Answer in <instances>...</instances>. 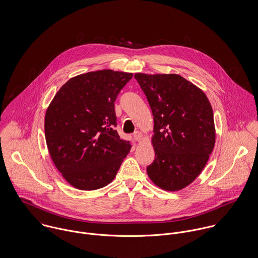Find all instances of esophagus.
Masks as SVG:
<instances>
[{"mask_svg": "<svg viewBox=\"0 0 258 258\" xmlns=\"http://www.w3.org/2000/svg\"><path fill=\"white\" fill-rule=\"evenodd\" d=\"M133 136H134V139H135L136 141H140L141 138H142V133L139 132V131H136Z\"/></svg>", "mask_w": 258, "mask_h": 258, "instance_id": "1", "label": "esophagus"}]
</instances>
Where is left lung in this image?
<instances>
[{
  "instance_id": "obj_1",
  "label": "left lung",
  "mask_w": 258,
  "mask_h": 258,
  "mask_svg": "<svg viewBox=\"0 0 258 258\" xmlns=\"http://www.w3.org/2000/svg\"><path fill=\"white\" fill-rule=\"evenodd\" d=\"M154 116L151 181L176 191L191 184L216 143L212 105L205 92L179 74H135Z\"/></svg>"
}]
</instances>
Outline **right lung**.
Listing matches in <instances>:
<instances>
[{
    "label": "right lung",
    "mask_w": 258,
    "mask_h": 258,
    "mask_svg": "<svg viewBox=\"0 0 258 258\" xmlns=\"http://www.w3.org/2000/svg\"><path fill=\"white\" fill-rule=\"evenodd\" d=\"M133 74L103 70L79 74L54 95L44 116L46 146L69 184L82 190L114 180L130 152L115 130L114 102Z\"/></svg>",
    "instance_id": "1"
}]
</instances>
